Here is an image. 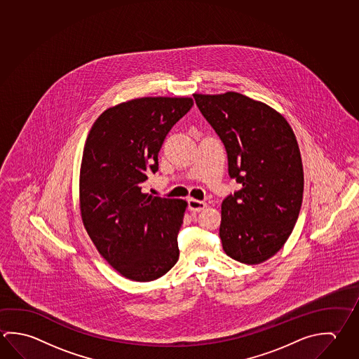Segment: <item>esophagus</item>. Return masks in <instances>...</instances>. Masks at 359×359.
Segmentation results:
<instances>
[{
  "label": "esophagus",
  "instance_id": "34e87169",
  "mask_svg": "<svg viewBox=\"0 0 359 359\" xmlns=\"http://www.w3.org/2000/svg\"><path fill=\"white\" fill-rule=\"evenodd\" d=\"M188 207L189 209H190V210H193V212H201V210H203L204 208H207V203L196 201V199H193V198H189Z\"/></svg>",
  "mask_w": 359,
  "mask_h": 359
}]
</instances>
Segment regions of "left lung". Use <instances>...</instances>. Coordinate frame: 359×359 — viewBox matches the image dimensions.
I'll return each mask as SVG.
<instances>
[{
    "label": "left lung",
    "instance_id": "1",
    "mask_svg": "<svg viewBox=\"0 0 359 359\" xmlns=\"http://www.w3.org/2000/svg\"><path fill=\"white\" fill-rule=\"evenodd\" d=\"M193 95L226 147L229 177L242 185L222 203L223 250L242 264H261L281 250L302 208L294 131L273 108L236 92Z\"/></svg>",
    "mask_w": 359,
    "mask_h": 359
}]
</instances>
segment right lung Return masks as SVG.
<instances>
[{
	"mask_svg": "<svg viewBox=\"0 0 359 359\" xmlns=\"http://www.w3.org/2000/svg\"><path fill=\"white\" fill-rule=\"evenodd\" d=\"M188 97H144L108 108L83 150L79 203L83 224L102 257L133 281L164 276L179 259L182 199L142 193L158 170L166 135L188 114Z\"/></svg>",
	"mask_w": 359,
	"mask_h": 359,
	"instance_id": "right-lung-1",
	"label": "right lung"
}]
</instances>
